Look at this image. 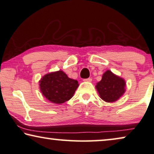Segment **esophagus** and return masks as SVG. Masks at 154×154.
<instances>
[{
  "label": "esophagus",
  "mask_w": 154,
  "mask_h": 154,
  "mask_svg": "<svg viewBox=\"0 0 154 154\" xmlns=\"http://www.w3.org/2000/svg\"><path fill=\"white\" fill-rule=\"evenodd\" d=\"M83 81L87 82H92V79L91 78H87V79H84Z\"/></svg>",
  "instance_id": "34e87169"
}]
</instances>
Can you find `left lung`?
<instances>
[{"instance_id": "1", "label": "left lung", "mask_w": 154, "mask_h": 154, "mask_svg": "<svg viewBox=\"0 0 154 154\" xmlns=\"http://www.w3.org/2000/svg\"><path fill=\"white\" fill-rule=\"evenodd\" d=\"M125 79L106 70L95 87L101 99L106 102H114L125 93Z\"/></svg>"}]
</instances>
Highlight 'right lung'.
I'll return each mask as SVG.
<instances>
[{"mask_svg":"<svg viewBox=\"0 0 154 154\" xmlns=\"http://www.w3.org/2000/svg\"><path fill=\"white\" fill-rule=\"evenodd\" d=\"M40 90L45 97L54 104H62L74 95L79 84L62 70L44 75L39 81Z\"/></svg>","mask_w":154,"mask_h":154,"instance_id":"obj_1","label":"right lung"}]
</instances>
